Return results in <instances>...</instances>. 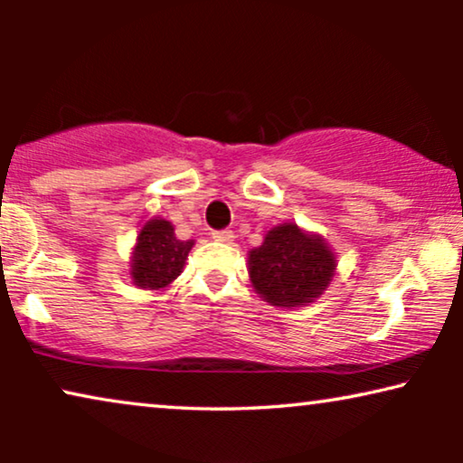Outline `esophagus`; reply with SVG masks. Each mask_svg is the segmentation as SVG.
<instances>
[{
	"label": "esophagus",
	"mask_w": 463,
	"mask_h": 463,
	"mask_svg": "<svg viewBox=\"0 0 463 463\" xmlns=\"http://www.w3.org/2000/svg\"><path fill=\"white\" fill-rule=\"evenodd\" d=\"M213 238L217 240V242H225V244H230V242H233V232H232V230L213 232Z\"/></svg>",
	"instance_id": "esophagus-1"
}]
</instances>
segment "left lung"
Listing matches in <instances>:
<instances>
[{
    "label": "left lung",
    "mask_w": 463,
    "mask_h": 463,
    "mask_svg": "<svg viewBox=\"0 0 463 463\" xmlns=\"http://www.w3.org/2000/svg\"><path fill=\"white\" fill-rule=\"evenodd\" d=\"M335 252L316 233L282 223L249 252L250 282L269 306H307L325 293L335 276Z\"/></svg>",
    "instance_id": "1"
}]
</instances>
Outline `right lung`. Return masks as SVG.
I'll list each match as a JSON object with an SVG mask.
<instances>
[{
    "label": "right lung",
    "instance_id": "1",
    "mask_svg": "<svg viewBox=\"0 0 463 463\" xmlns=\"http://www.w3.org/2000/svg\"><path fill=\"white\" fill-rule=\"evenodd\" d=\"M194 240H179L166 219H151L143 225L132 250V284L147 290H164L181 276Z\"/></svg>",
    "mask_w": 463,
    "mask_h": 463
}]
</instances>
